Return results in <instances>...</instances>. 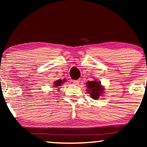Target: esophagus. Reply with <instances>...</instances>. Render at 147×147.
<instances>
[{
	"instance_id": "obj_1",
	"label": "esophagus",
	"mask_w": 147,
	"mask_h": 147,
	"mask_svg": "<svg viewBox=\"0 0 147 147\" xmlns=\"http://www.w3.org/2000/svg\"><path fill=\"white\" fill-rule=\"evenodd\" d=\"M73 83H74V84H75V85H78L80 83V82L78 81V80H74Z\"/></svg>"
}]
</instances>
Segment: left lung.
I'll return each mask as SVG.
<instances>
[{
	"label": "left lung",
	"mask_w": 147,
	"mask_h": 147,
	"mask_svg": "<svg viewBox=\"0 0 147 147\" xmlns=\"http://www.w3.org/2000/svg\"><path fill=\"white\" fill-rule=\"evenodd\" d=\"M88 91L90 92V96L94 99H98L100 96L103 92L104 88L100 85V82L96 81H89L86 83Z\"/></svg>",
	"instance_id": "left-lung-1"
}]
</instances>
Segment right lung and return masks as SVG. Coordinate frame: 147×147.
Segmentation results:
<instances>
[{
  "mask_svg": "<svg viewBox=\"0 0 147 147\" xmlns=\"http://www.w3.org/2000/svg\"><path fill=\"white\" fill-rule=\"evenodd\" d=\"M65 80H57V81H56L55 82V86H57V87H58V86H61V84H63L64 82H65Z\"/></svg>",
  "mask_w": 147,
  "mask_h": 147,
  "instance_id": "add662e5",
  "label": "right lung"
}]
</instances>
